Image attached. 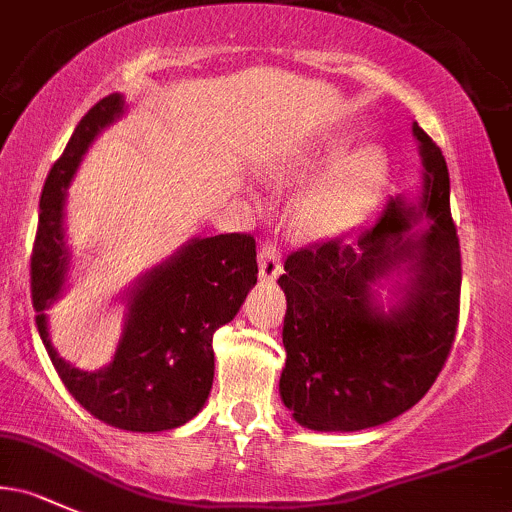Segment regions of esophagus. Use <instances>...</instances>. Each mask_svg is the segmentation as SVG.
I'll use <instances>...</instances> for the list:
<instances>
[{"mask_svg": "<svg viewBox=\"0 0 512 512\" xmlns=\"http://www.w3.org/2000/svg\"><path fill=\"white\" fill-rule=\"evenodd\" d=\"M257 267H260V276L264 281H274L281 274V255L274 243H262L260 252H257Z\"/></svg>", "mask_w": 512, "mask_h": 512, "instance_id": "obj_1", "label": "esophagus"}]
</instances>
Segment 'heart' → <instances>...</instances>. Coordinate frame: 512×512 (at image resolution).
Wrapping results in <instances>:
<instances>
[{"mask_svg": "<svg viewBox=\"0 0 512 512\" xmlns=\"http://www.w3.org/2000/svg\"><path fill=\"white\" fill-rule=\"evenodd\" d=\"M346 150L349 142L342 137L322 139L276 175L279 185L298 187L328 170L293 204V228L305 238L337 236L356 226L383 195L390 170L385 151L375 144L358 146L349 155Z\"/></svg>", "mask_w": 512, "mask_h": 512, "instance_id": "b5f03b06", "label": "heart"}]
</instances>
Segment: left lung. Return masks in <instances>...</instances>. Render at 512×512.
Instances as JSON below:
<instances>
[{
	"label": "left lung",
	"instance_id": "1",
	"mask_svg": "<svg viewBox=\"0 0 512 512\" xmlns=\"http://www.w3.org/2000/svg\"><path fill=\"white\" fill-rule=\"evenodd\" d=\"M424 163L419 204L387 199L354 240L289 255L279 395L310 431H363L414 407L436 383L460 313V240L443 151L411 125ZM390 280L385 311L377 286Z\"/></svg>",
	"mask_w": 512,
	"mask_h": 512
}]
</instances>
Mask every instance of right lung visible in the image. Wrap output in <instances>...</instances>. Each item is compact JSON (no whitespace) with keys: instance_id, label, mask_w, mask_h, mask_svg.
Returning a JSON list of instances; mask_svg holds the SVG:
<instances>
[{"instance_id":"obj_1","label":"right lung","mask_w":512,"mask_h":512,"mask_svg":"<svg viewBox=\"0 0 512 512\" xmlns=\"http://www.w3.org/2000/svg\"><path fill=\"white\" fill-rule=\"evenodd\" d=\"M125 96L110 93L76 125L40 195L31 255L35 325L76 402L103 424L134 433L178 428L197 416L214 383V332L231 322L257 284L255 238L245 233L192 238L122 293L125 325L115 356L101 370H79L50 342L48 310L67 289L72 252L64 204L88 146L125 115Z\"/></svg>"}]
</instances>
